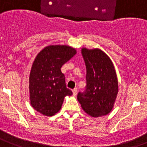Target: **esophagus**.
Instances as JSON below:
<instances>
[{
	"mask_svg": "<svg viewBox=\"0 0 147 147\" xmlns=\"http://www.w3.org/2000/svg\"><path fill=\"white\" fill-rule=\"evenodd\" d=\"M72 92H73V96H76V95H77V93H78V89L77 88L73 89Z\"/></svg>",
	"mask_w": 147,
	"mask_h": 147,
	"instance_id": "obj_1",
	"label": "esophagus"
}]
</instances>
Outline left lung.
<instances>
[{
	"instance_id": "8db88e82",
	"label": "left lung",
	"mask_w": 147,
	"mask_h": 147,
	"mask_svg": "<svg viewBox=\"0 0 147 147\" xmlns=\"http://www.w3.org/2000/svg\"><path fill=\"white\" fill-rule=\"evenodd\" d=\"M81 54L87 68L84 92H78V101L92 117L107 115L113 109L118 93V81L113 63L98 49L83 48Z\"/></svg>"
}]
</instances>
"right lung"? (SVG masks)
Here are the masks:
<instances>
[{"instance_id": "obj_1", "label": "right lung", "mask_w": 147, "mask_h": 147, "mask_svg": "<svg viewBox=\"0 0 147 147\" xmlns=\"http://www.w3.org/2000/svg\"><path fill=\"white\" fill-rule=\"evenodd\" d=\"M76 54V49L68 45H49L36 57L30 72V100L32 107L43 115H55L64 97L72 94L60 69Z\"/></svg>"}]
</instances>
